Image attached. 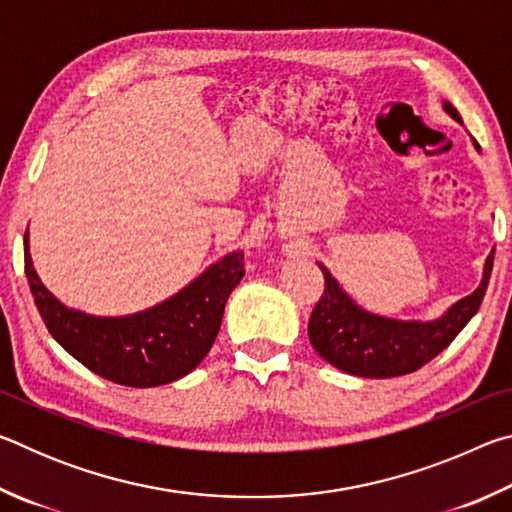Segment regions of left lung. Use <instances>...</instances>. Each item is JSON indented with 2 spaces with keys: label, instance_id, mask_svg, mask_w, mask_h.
Returning a JSON list of instances; mask_svg holds the SVG:
<instances>
[{
  "label": "left lung",
  "instance_id": "8db88e82",
  "mask_svg": "<svg viewBox=\"0 0 512 512\" xmlns=\"http://www.w3.org/2000/svg\"><path fill=\"white\" fill-rule=\"evenodd\" d=\"M443 110L463 124L452 103L443 101ZM474 149L479 151L476 142ZM492 259L495 250L485 259L479 287L470 296L456 300L443 314L429 320L372 314L350 298L327 266L318 264L325 275V296L309 318V341L320 357L348 375L370 379L409 375L438 357L479 311L490 282Z\"/></svg>",
  "mask_w": 512,
  "mask_h": 512
}]
</instances>
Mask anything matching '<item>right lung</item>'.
I'll return each mask as SVG.
<instances>
[{"label":"right lung","instance_id":"1","mask_svg":"<svg viewBox=\"0 0 512 512\" xmlns=\"http://www.w3.org/2000/svg\"><path fill=\"white\" fill-rule=\"evenodd\" d=\"M27 280L49 334L90 368L121 386L153 388L192 372L221 329L225 302L244 277V253L232 250L158 305L135 314L97 316L67 307L42 284L24 235Z\"/></svg>","mask_w":512,"mask_h":512}]
</instances>
